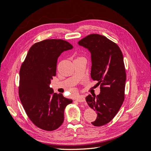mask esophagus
<instances>
[{
  "instance_id": "obj_1",
  "label": "esophagus",
  "mask_w": 151,
  "mask_h": 151,
  "mask_svg": "<svg viewBox=\"0 0 151 151\" xmlns=\"http://www.w3.org/2000/svg\"><path fill=\"white\" fill-rule=\"evenodd\" d=\"M76 100L78 102L83 103V102L85 101V98L83 96H79L77 97Z\"/></svg>"
}]
</instances>
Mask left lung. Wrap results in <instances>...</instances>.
Masks as SVG:
<instances>
[{"mask_svg":"<svg viewBox=\"0 0 151 151\" xmlns=\"http://www.w3.org/2000/svg\"><path fill=\"white\" fill-rule=\"evenodd\" d=\"M78 44L91 52V78L100 84L99 95L86 98L98 115L91 123L96 127L106 125L115 116L125 99L126 72L122 52L117 44L98 34L87 36Z\"/></svg>","mask_w":151,"mask_h":151,"instance_id":"8db88e82","label":"left lung"}]
</instances>
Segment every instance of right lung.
<instances>
[{
	"instance_id": "add662e5",
	"label": "right lung",
	"mask_w": 151,
	"mask_h": 151,
	"mask_svg": "<svg viewBox=\"0 0 151 151\" xmlns=\"http://www.w3.org/2000/svg\"><path fill=\"white\" fill-rule=\"evenodd\" d=\"M73 46L61 39L35 43L29 50L19 71V96L26 115L41 129L53 131L64 120V110L72 100L54 93L50 84L56 76L58 57Z\"/></svg>"
}]
</instances>
